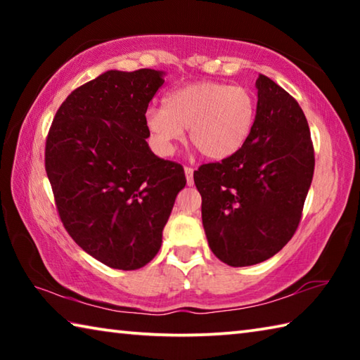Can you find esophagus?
I'll use <instances>...</instances> for the list:
<instances>
[{
	"mask_svg": "<svg viewBox=\"0 0 360 360\" xmlns=\"http://www.w3.org/2000/svg\"><path fill=\"white\" fill-rule=\"evenodd\" d=\"M184 173H186L187 186H193V168L186 167V168H184Z\"/></svg>",
	"mask_w": 360,
	"mask_h": 360,
	"instance_id": "obj_1",
	"label": "esophagus"
}]
</instances>
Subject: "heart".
<instances>
[{
	"mask_svg": "<svg viewBox=\"0 0 360 360\" xmlns=\"http://www.w3.org/2000/svg\"><path fill=\"white\" fill-rule=\"evenodd\" d=\"M257 103L251 90L224 82L202 81L174 89L163 108L144 114L149 143L158 155H172L188 131V141L208 160L233 157L251 138Z\"/></svg>",
	"mask_w": 360,
	"mask_h": 360,
	"instance_id": "obj_1",
	"label": "heart"
}]
</instances>
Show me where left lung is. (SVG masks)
I'll return each instance as SVG.
<instances>
[{
    "instance_id": "1",
    "label": "left lung",
    "mask_w": 360,
    "mask_h": 360,
    "mask_svg": "<svg viewBox=\"0 0 360 360\" xmlns=\"http://www.w3.org/2000/svg\"><path fill=\"white\" fill-rule=\"evenodd\" d=\"M251 138L238 154L193 173L211 251L230 266L270 259L288 245L314 173V150L298 103L260 75Z\"/></svg>"
}]
</instances>
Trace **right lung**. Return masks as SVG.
<instances>
[{"label": "right lung", "mask_w": 360, "mask_h": 360, "mask_svg": "<svg viewBox=\"0 0 360 360\" xmlns=\"http://www.w3.org/2000/svg\"><path fill=\"white\" fill-rule=\"evenodd\" d=\"M165 72L109 70L68 95L46 143V172L71 238L101 264L138 270L155 257L181 165L150 150L144 125Z\"/></svg>", "instance_id": "right-lung-1"}]
</instances>
